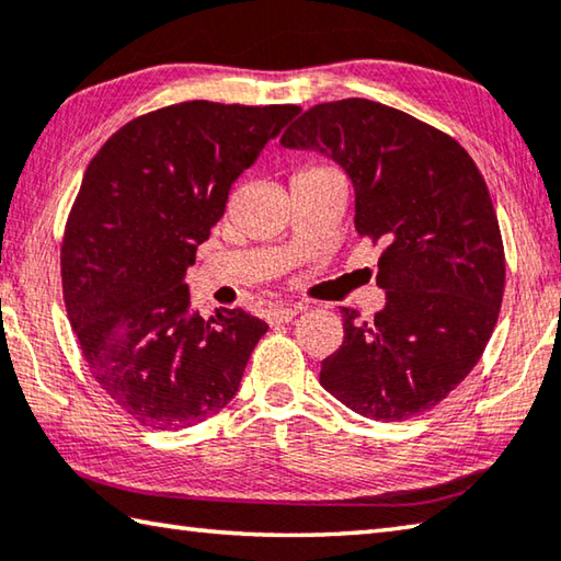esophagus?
Listing matches in <instances>:
<instances>
[{
	"label": "esophagus",
	"mask_w": 561,
	"mask_h": 561,
	"mask_svg": "<svg viewBox=\"0 0 561 561\" xmlns=\"http://www.w3.org/2000/svg\"><path fill=\"white\" fill-rule=\"evenodd\" d=\"M299 311H301V307H297V304H287V307L272 309V311L267 313V321H270V323H289Z\"/></svg>",
	"instance_id": "1"
}]
</instances>
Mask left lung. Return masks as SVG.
<instances>
[{"label":"left lung","instance_id":"obj_1","mask_svg":"<svg viewBox=\"0 0 561 561\" xmlns=\"http://www.w3.org/2000/svg\"><path fill=\"white\" fill-rule=\"evenodd\" d=\"M353 181L355 230L382 245L375 319L341 309L343 345L321 385L353 412L404 422L439 404L481 360L501 313L505 252L485 181L442 129L373 100L321 103L284 129Z\"/></svg>","mask_w":561,"mask_h":561}]
</instances>
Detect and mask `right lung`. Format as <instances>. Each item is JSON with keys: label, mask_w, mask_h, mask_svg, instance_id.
Listing matches in <instances>:
<instances>
[{"label": "right lung", "mask_w": 561, "mask_h": 561, "mask_svg": "<svg viewBox=\"0 0 561 561\" xmlns=\"http://www.w3.org/2000/svg\"><path fill=\"white\" fill-rule=\"evenodd\" d=\"M299 112L169 105L127 122L85 169L60 245L66 311L93 378L145 426L218 414L267 333L242 309L191 313L183 274L232 183Z\"/></svg>", "instance_id": "right-lung-1"}]
</instances>
